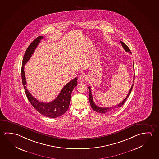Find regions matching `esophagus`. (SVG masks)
Returning <instances> with one entry per match:
<instances>
[{"mask_svg": "<svg viewBox=\"0 0 159 159\" xmlns=\"http://www.w3.org/2000/svg\"><path fill=\"white\" fill-rule=\"evenodd\" d=\"M88 77L85 74H82L79 78V80L80 82H84L85 81L87 80Z\"/></svg>", "mask_w": 159, "mask_h": 159, "instance_id": "1", "label": "esophagus"}]
</instances>
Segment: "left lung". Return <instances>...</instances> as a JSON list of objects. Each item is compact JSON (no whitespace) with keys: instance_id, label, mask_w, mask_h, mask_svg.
Listing matches in <instances>:
<instances>
[{"instance_id":"8db88e82","label":"left lung","mask_w":159,"mask_h":159,"mask_svg":"<svg viewBox=\"0 0 159 159\" xmlns=\"http://www.w3.org/2000/svg\"><path fill=\"white\" fill-rule=\"evenodd\" d=\"M120 43H121V44L122 45V46L123 47V48H124V50H125L126 52L131 53V52H130V49L129 48V47H128L124 43H123V42H121V41H120ZM133 68H134V64H133ZM134 79H135V76H134V80H133L134 82ZM133 85H134V84H133L132 86L131 87L130 90L129 91V93L128 94V95L125 98V99H124V100H123L122 102H121L120 104L116 105H115L114 107H98V105H96L94 103L93 98V96H92V94H91V88H90V86H89L88 89L89 90V102H90V103L91 108L94 110V111H95L96 112H99V113H100V114H105V113H107V112H110V111H111L114 110L116 109L119 108V107H120L122 106V105L125 103V102H126V99H127V98H128V97L130 95L131 91L132 89H133Z\"/></svg>"}]
</instances>
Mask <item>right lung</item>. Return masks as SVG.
I'll list each match as a JSON object with an SVG mask.
<instances>
[{
    "mask_svg": "<svg viewBox=\"0 0 159 159\" xmlns=\"http://www.w3.org/2000/svg\"><path fill=\"white\" fill-rule=\"evenodd\" d=\"M43 36L37 37L33 42L29 45L24 55L22 67H21V78L22 83L25 89L26 97L33 107L41 114L47 117L55 118L64 114L68 109L71 100V95L74 88L78 85L77 78L69 82L63 87L59 95L55 99L49 102H43L32 96L26 89V78L24 72V66L31 57L36 49L40 40L43 39Z\"/></svg>",
    "mask_w": 159,
    "mask_h": 159,
    "instance_id": "right-lung-1",
    "label": "right lung"
}]
</instances>
